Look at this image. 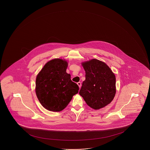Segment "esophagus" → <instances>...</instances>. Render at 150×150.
<instances>
[{
  "mask_svg": "<svg viewBox=\"0 0 150 150\" xmlns=\"http://www.w3.org/2000/svg\"><path fill=\"white\" fill-rule=\"evenodd\" d=\"M77 84H78V86H79V88L81 87V83H80V82L77 83Z\"/></svg>",
  "mask_w": 150,
  "mask_h": 150,
  "instance_id": "34e87169",
  "label": "esophagus"
}]
</instances>
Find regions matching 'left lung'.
<instances>
[{"label": "left lung", "instance_id": "left-lung-1", "mask_svg": "<svg viewBox=\"0 0 150 150\" xmlns=\"http://www.w3.org/2000/svg\"><path fill=\"white\" fill-rule=\"evenodd\" d=\"M81 64L86 72V79L79 94L92 109L96 110L103 108L115 96V75L105 62L96 59Z\"/></svg>", "mask_w": 150, "mask_h": 150}]
</instances>
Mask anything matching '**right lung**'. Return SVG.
<instances>
[{"instance_id":"obj_1","label":"right lung","mask_w":150,"mask_h":150,"mask_svg":"<svg viewBox=\"0 0 150 150\" xmlns=\"http://www.w3.org/2000/svg\"><path fill=\"white\" fill-rule=\"evenodd\" d=\"M68 62L64 59L48 61L38 73L35 81V93L43 108L52 112H60L78 93V84L71 81L66 71Z\"/></svg>"}]
</instances>
